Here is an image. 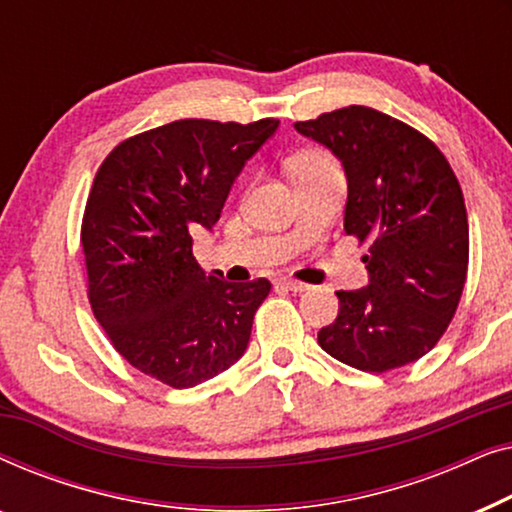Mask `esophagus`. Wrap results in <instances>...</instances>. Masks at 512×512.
<instances>
[{
	"label": "esophagus",
	"mask_w": 512,
	"mask_h": 512,
	"mask_svg": "<svg viewBox=\"0 0 512 512\" xmlns=\"http://www.w3.org/2000/svg\"><path fill=\"white\" fill-rule=\"evenodd\" d=\"M277 286H282V289H286V291H293V293H303V291L310 289V286H307V284H303V282H296V279H286V277L279 279Z\"/></svg>",
	"instance_id": "obj_1"
}]
</instances>
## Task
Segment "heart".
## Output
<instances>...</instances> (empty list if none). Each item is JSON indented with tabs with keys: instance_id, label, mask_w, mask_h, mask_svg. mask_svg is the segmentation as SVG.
I'll return each instance as SVG.
<instances>
[{
	"instance_id": "heart-1",
	"label": "heart",
	"mask_w": 512,
	"mask_h": 512,
	"mask_svg": "<svg viewBox=\"0 0 512 512\" xmlns=\"http://www.w3.org/2000/svg\"><path fill=\"white\" fill-rule=\"evenodd\" d=\"M338 170L335 160L328 156L326 151L319 149H310V151H300L289 160V172L293 179H305V177H314V174L321 172H331Z\"/></svg>"
}]
</instances>
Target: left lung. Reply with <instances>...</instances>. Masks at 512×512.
Here are the masks:
<instances>
[{
	"label": "left lung",
	"mask_w": 512,
	"mask_h": 512,
	"mask_svg": "<svg viewBox=\"0 0 512 512\" xmlns=\"http://www.w3.org/2000/svg\"><path fill=\"white\" fill-rule=\"evenodd\" d=\"M293 128L340 160L345 233L370 240L368 286L338 291L321 349L368 373L422 359L450 326L468 270L466 205L450 163L422 132L359 104Z\"/></svg>",
	"instance_id": "8db88e82"
}]
</instances>
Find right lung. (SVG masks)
I'll return each mask as SVG.
<instances>
[{"mask_svg": "<svg viewBox=\"0 0 512 512\" xmlns=\"http://www.w3.org/2000/svg\"><path fill=\"white\" fill-rule=\"evenodd\" d=\"M277 128V118H184L125 139L95 174L81 226L90 307L130 366L174 389L247 352L270 282L205 275L193 233L214 228L242 167Z\"/></svg>", "mask_w": 512, "mask_h": 512, "instance_id": "obj_1", "label": "right lung"}]
</instances>
